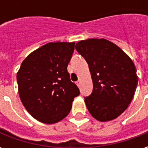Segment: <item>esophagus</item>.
Wrapping results in <instances>:
<instances>
[{"label":"esophagus","instance_id":"34e87169","mask_svg":"<svg viewBox=\"0 0 148 148\" xmlns=\"http://www.w3.org/2000/svg\"><path fill=\"white\" fill-rule=\"evenodd\" d=\"M76 85H77V86H79V85H80V80H78L76 82Z\"/></svg>","mask_w":148,"mask_h":148}]
</instances>
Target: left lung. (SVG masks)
<instances>
[{
  "mask_svg": "<svg viewBox=\"0 0 148 148\" xmlns=\"http://www.w3.org/2000/svg\"><path fill=\"white\" fill-rule=\"evenodd\" d=\"M75 49L89 65L93 91L85 97L90 114L100 121H109L125 111L138 84L136 69L128 56L113 42L89 39L76 43Z\"/></svg>",
  "mask_w": 148,
  "mask_h": 148,
  "instance_id": "8db88e82",
  "label": "left lung"
}]
</instances>
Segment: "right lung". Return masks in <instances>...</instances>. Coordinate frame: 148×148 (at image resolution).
Instances as JSON below:
<instances>
[{"instance_id":"1","label":"right lung","mask_w":148,"mask_h":148,"mask_svg":"<svg viewBox=\"0 0 148 148\" xmlns=\"http://www.w3.org/2000/svg\"><path fill=\"white\" fill-rule=\"evenodd\" d=\"M75 42H49L24 59L16 75L19 95L34 118L55 124L71 111L80 94L67 71Z\"/></svg>"}]
</instances>
